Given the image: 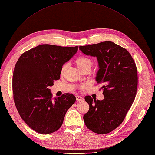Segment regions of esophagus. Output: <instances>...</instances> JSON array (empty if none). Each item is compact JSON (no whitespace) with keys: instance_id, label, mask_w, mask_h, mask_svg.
Returning a JSON list of instances; mask_svg holds the SVG:
<instances>
[{"instance_id":"34e87169","label":"esophagus","mask_w":155,"mask_h":155,"mask_svg":"<svg viewBox=\"0 0 155 155\" xmlns=\"http://www.w3.org/2000/svg\"><path fill=\"white\" fill-rule=\"evenodd\" d=\"M76 100H77V101H83V100H84L83 97H82L81 96H78V95L76 96Z\"/></svg>"}]
</instances>
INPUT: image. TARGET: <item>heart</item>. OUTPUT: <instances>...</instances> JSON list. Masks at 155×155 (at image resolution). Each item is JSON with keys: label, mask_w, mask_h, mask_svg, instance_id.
<instances>
[{"label": "heart", "mask_w": 155, "mask_h": 155, "mask_svg": "<svg viewBox=\"0 0 155 155\" xmlns=\"http://www.w3.org/2000/svg\"><path fill=\"white\" fill-rule=\"evenodd\" d=\"M75 63L76 64V65L77 66V67L81 70V71L83 72L85 70H89L90 71V70L91 69V67L93 65V61L90 59L89 58L85 57V56H80V57L77 58L75 60ZM68 67V64H64L61 69V74L62 75L65 71V70ZM86 86L85 84H83L80 86L81 88H83Z\"/></svg>", "instance_id": "obj_1"}]
</instances>
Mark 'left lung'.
I'll list each match as a JSON object with an SVG mask.
<instances>
[{"label":"left lung","mask_w":155,"mask_h":155,"mask_svg":"<svg viewBox=\"0 0 155 155\" xmlns=\"http://www.w3.org/2000/svg\"><path fill=\"white\" fill-rule=\"evenodd\" d=\"M87 55L96 57L100 69L96 80L102 84L104 99L85 97L90 109L84 122L91 131L99 134L110 132L124 120L137 94L136 64L128 51L111 41L79 47Z\"/></svg>","instance_id":"left-lung-1"}]
</instances>
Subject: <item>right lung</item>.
Here are the masks:
<instances>
[{
    "label": "right lung",
    "mask_w": 155,
    "mask_h": 155,
    "mask_svg": "<svg viewBox=\"0 0 155 155\" xmlns=\"http://www.w3.org/2000/svg\"><path fill=\"white\" fill-rule=\"evenodd\" d=\"M78 48L41 45L23 53L16 63L12 78L14 102L21 119L39 134L57 131L76 101L70 93L52 98L49 88L60 78L62 66Z\"/></svg>",
    "instance_id": "right-lung-1"
}]
</instances>
